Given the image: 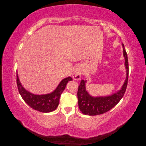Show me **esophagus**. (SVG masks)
Segmentation results:
<instances>
[{
  "mask_svg": "<svg viewBox=\"0 0 146 146\" xmlns=\"http://www.w3.org/2000/svg\"><path fill=\"white\" fill-rule=\"evenodd\" d=\"M82 68L80 66H78L76 68H75V70H74L72 74V76L74 80H78L80 78H81L82 76Z\"/></svg>",
  "mask_w": 146,
  "mask_h": 146,
  "instance_id": "1",
  "label": "esophagus"
}]
</instances>
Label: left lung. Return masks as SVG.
I'll return each mask as SVG.
<instances>
[{"label": "left lung", "mask_w": 146, "mask_h": 146, "mask_svg": "<svg viewBox=\"0 0 146 146\" xmlns=\"http://www.w3.org/2000/svg\"><path fill=\"white\" fill-rule=\"evenodd\" d=\"M123 55L125 59L126 69V78L119 91L108 96L104 97H92L86 90V80H82L78 86L77 97L78 100V107L80 111L85 115H97L107 112L119 103L124 95L128 82L129 63L127 54L125 50L124 45L122 44Z\"/></svg>", "instance_id": "left-lung-1"}]
</instances>
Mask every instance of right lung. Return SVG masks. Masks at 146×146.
<instances>
[{
	"mask_svg": "<svg viewBox=\"0 0 146 146\" xmlns=\"http://www.w3.org/2000/svg\"><path fill=\"white\" fill-rule=\"evenodd\" d=\"M73 79L70 76L62 80L54 90L48 94L35 95L28 92L21 85L17 74V85L20 95L24 102L33 109L43 113L51 112L56 109L60 98L68 82Z\"/></svg>",
	"mask_w": 146,
	"mask_h": 146,
	"instance_id": "obj_1",
	"label": "right lung"
}]
</instances>
